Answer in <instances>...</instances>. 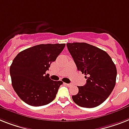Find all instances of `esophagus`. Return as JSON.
I'll use <instances>...</instances> for the list:
<instances>
[{"label":"esophagus","instance_id":"34e87169","mask_svg":"<svg viewBox=\"0 0 129 129\" xmlns=\"http://www.w3.org/2000/svg\"><path fill=\"white\" fill-rule=\"evenodd\" d=\"M65 84L66 85H68V86H69V87L72 86V83H65Z\"/></svg>","mask_w":129,"mask_h":129}]
</instances>
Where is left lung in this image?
I'll return each instance as SVG.
<instances>
[{"mask_svg":"<svg viewBox=\"0 0 129 129\" xmlns=\"http://www.w3.org/2000/svg\"><path fill=\"white\" fill-rule=\"evenodd\" d=\"M67 47L78 71L86 76L73 101L80 107L93 108L104 102L116 83L117 68L111 57L101 49L84 42L68 43Z\"/></svg>","mask_w":129,"mask_h":129,"instance_id":"8db88e82","label":"left lung"}]
</instances>
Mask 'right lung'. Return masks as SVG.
<instances>
[{
	"label": "right lung",
	"instance_id": "1",
	"mask_svg": "<svg viewBox=\"0 0 129 129\" xmlns=\"http://www.w3.org/2000/svg\"><path fill=\"white\" fill-rule=\"evenodd\" d=\"M65 46V44L37 45L20 52L13 59L10 68L12 87L26 103L43 106L55 99L63 82L50 79L46 72Z\"/></svg>",
	"mask_w": 129,
	"mask_h": 129
}]
</instances>
